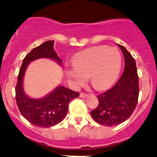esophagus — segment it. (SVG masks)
Instances as JSON below:
<instances>
[{
	"instance_id": "esophagus-1",
	"label": "esophagus",
	"mask_w": 157,
	"mask_h": 157,
	"mask_svg": "<svg viewBox=\"0 0 157 157\" xmlns=\"http://www.w3.org/2000/svg\"><path fill=\"white\" fill-rule=\"evenodd\" d=\"M87 95H88V94H86V93H80V97H81V98H84V97H87Z\"/></svg>"
}]
</instances>
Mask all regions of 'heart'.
Returning a JSON list of instances; mask_svg holds the SVG:
<instances>
[{"label": "heart", "instance_id": "obj_1", "mask_svg": "<svg viewBox=\"0 0 157 157\" xmlns=\"http://www.w3.org/2000/svg\"><path fill=\"white\" fill-rule=\"evenodd\" d=\"M74 66L66 70L68 78L80 85L89 76L93 86L98 90L109 87L116 81L121 68V56L115 48L95 46L77 53Z\"/></svg>", "mask_w": 157, "mask_h": 157}]
</instances>
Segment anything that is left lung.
<instances>
[{
	"instance_id": "left-lung-1",
	"label": "left lung",
	"mask_w": 157,
	"mask_h": 157,
	"mask_svg": "<svg viewBox=\"0 0 157 157\" xmlns=\"http://www.w3.org/2000/svg\"><path fill=\"white\" fill-rule=\"evenodd\" d=\"M124 59L123 74L113 87L97 96L99 104L91 111L98 124L107 127L118 125L127 121L136 108L139 97V77L136 61L122 45H120Z\"/></svg>"
}]
</instances>
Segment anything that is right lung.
<instances>
[{
  "label": "right lung",
  "instance_id": "add662e5",
  "mask_svg": "<svg viewBox=\"0 0 157 157\" xmlns=\"http://www.w3.org/2000/svg\"><path fill=\"white\" fill-rule=\"evenodd\" d=\"M54 40H48L33 48L24 57L15 87V97L20 112L30 124L39 127H51L61 122L67 113L70 102L80 95L78 92L62 86H59L52 93L39 100L29 98L24 93L23 77L30 61L48 57L61 63L54 50Z\"/></svg>",
  "mask_w": 157,
  "mask_h": 157
}]
</instances>
